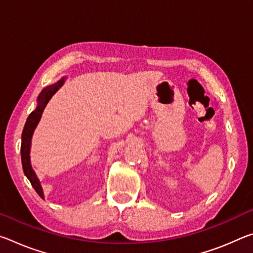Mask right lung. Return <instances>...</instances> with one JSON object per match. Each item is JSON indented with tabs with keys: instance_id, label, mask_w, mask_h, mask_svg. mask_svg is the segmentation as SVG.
Masks as SVG:
<instances>
[{
	"instance_id": "1",
	"label": "right lung",
	"mask_w": 253,
	"mask_h": 253,
	"mask_svg": "<svg viewBox=\"0 0 253 253\" xmlns=\"http://www.w3.org/2000/svg\"><path fill=\"white\" fill-rule=\"evenodd\" d=\"M65 79L62 78L61 80H59L58 83H55L51 85H48L45 87L43 90L40 92L39 97H38V106L36 110H33L31 114L29 115V117L27 119V123H25L23 131H22V143H21V161H22V168H23V172L24 175L29 178L30 183L33 186L34 190L38 194L40 195V198L44 199L43 195V190H42V186L40 184L39 178L37 177L36 173L32 169L31 166V162H30V149H31V139H32V135L33 131L36 129V127L39 124L42 113L45 108L46 104H48L49 100L51 99L55 92L59 90V88L65 84Z\"/></svg>"
}]
</instances>
